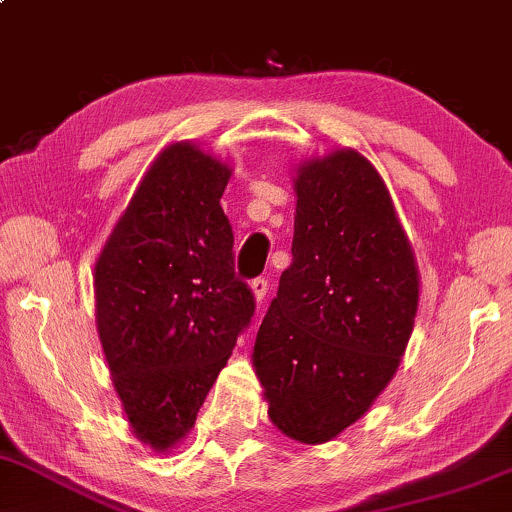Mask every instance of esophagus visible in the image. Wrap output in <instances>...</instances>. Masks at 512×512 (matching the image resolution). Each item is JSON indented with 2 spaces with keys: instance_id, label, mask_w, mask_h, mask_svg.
Here are the masks:
<instances>
[{
  "instance_id": "34e87169",
  "label": "esophagus",
  "mask_w": 512,
  "mask_h": 512,
  "mask_svg": "<svg viewBox=\"0 0 512 512\" xmlns=\"http://www.w3.org/2000/svg\"><path fill=\"white\" fill-rule=\"evenodd\" d=\"M249 289H251V294H254V299L258 301V304H261V301L266 299L268 280H266V277H256V280L249 285Z\"/></svg>"
}]
</instances>
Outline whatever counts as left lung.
<instances>
[{
    "label": "left lung",
    "instance_id": "1",
    "mask_svg": "<svg viewBox=\"0 0 512 512\" xmlns=\"http://www.w3.org/2000/svg\"><path fill=\"white\" fill-rule=\"evenodd\" d=\"M292 266L258 327L268 418L325 444L368 413L413 334L420 273L375 166L344 147L294 168Z\"/></svg>",
    "mask_w": 512,
    "mask_h": 512
}]
</instances>
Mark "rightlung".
Masks as SVG:
<instances>
[{
  "label": "right lung",
  "mask_w": 512,
  "mask_h": 512,
  "mask_svg": "<svg viewBox=\"0 0 512 512\" xmlns=\"http://www.w3.org/2000/svg\"><path fill=\"white\" fill-rule=\"evenodd\" d=\"M230 163L182 140L149 163L94 263V318L130 430L166 453L194 427L254 294L220 197Z\"/></svg>",
  "instance_id": "1"
}]
</instances>
